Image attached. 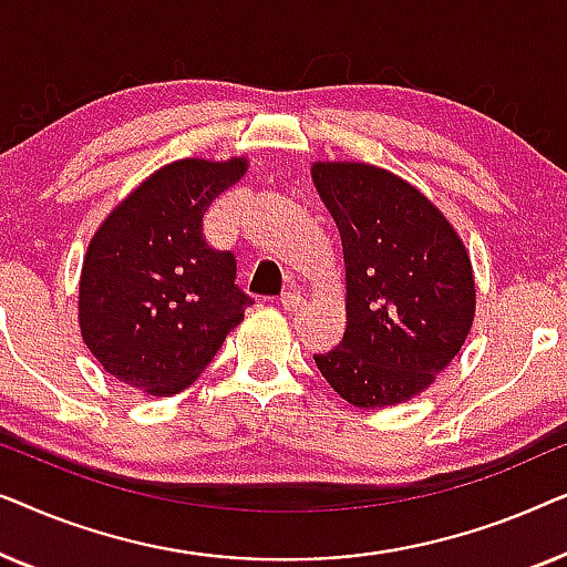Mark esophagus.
Wrapping results in <instances>:
<instances>
[{
	"label": "esophagus",
	"mask_w": 567,
	"mask_h": 567,
	"mask_svg": "<svg viewBox=\"0 0 567 567\" xmlns=\"http://www.w3.org/2000/svg\"><path fill=\"white\" fill-rule=\"evenodd\" d=\"M281 305L284 309H289V312H297V309L305 307V297H301V291L297 286H291V289H286L281 293Z\"/></svg>",
	"instance_id": "obj_1"
}]
</instances>
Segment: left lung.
<instances>
[{
  "label": "left lung",
  "mask_w": 567,
  "mask_h": 567,
  "mask_svg": "<svg viewBox=\"0 0 567 567\" xmlns=\"http://www.w3.org/2000/svg\"><path fill=\"white\" fill-rule=\"evenodd\" d=\"M312 181L338 224L346 332L315 355L340 398L377 410L436 382L475 320V276L462 237L415 185L367 162H315Z\"/></svg>",
  "instance_id": "8db88e82"
}]
</instances>
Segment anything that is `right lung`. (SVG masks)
Masks as SVG:
<instances>
[{
  "instance_id": "obj_1",
  "label": "right lung",
  "mask_w": 567,
  "mask_h": 567,
  "mask_svg": "<svg viewBox=\"0 0 567 567\" xmlns=\"http://www.w3.org/2000/svg\"><path fill=\"white\" fill-rule=\"evenodd\" d=\"M247 173L245 157L177 159L128 193L90 239L80 332L107 374L152 398L196 382L252 299L231 252L212 250L204 214Z\"/></svg>"
}]
</instances>
